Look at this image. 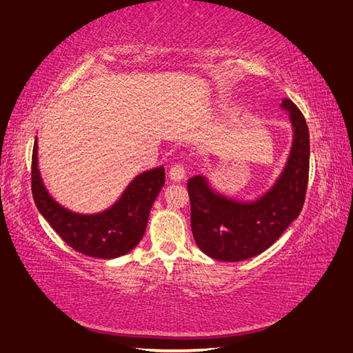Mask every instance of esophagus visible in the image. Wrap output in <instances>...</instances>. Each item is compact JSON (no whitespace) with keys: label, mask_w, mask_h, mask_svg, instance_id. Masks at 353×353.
I'll use <instances>...</instances> for the list:
<instances>
[{"label":"esophagus","mask_w":353,"mask_h":353,"mask_svg":"<svg viewBox=\"0 0 353 353\" xmlns=\"http://www.w3.org/2000/svg\"><path fill=\"white\" fill-rule=\"evenodd\" d=\"M169 176H170L172 181H175V183L183 181V179L185 178V169H184L183 164H174V166L170 168Z\"/></svg>","instance_id":"34e87169"}]
</instances>
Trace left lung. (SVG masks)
Wrapping results in <instances>:
<instances>
[{
	"label": "left lung",
	"mask_w": 353,
	"mask_h": 353,
	"mask_svg": "<svg viewBox=\"0 0 353 353\" xmlns=\"http://www.w3.org/2000/svg\"><path fill=\"white\" fill-rule=\"evenodd\" d=\"M294 139L286 166L276 184L256 201L243 203L214 192L205 176L187 181L190 225L196 245L216 261L239 262L263 253L301 212L309 178V131L305 116L290 99Z\"/></svg>",
	"instance_id": "obj_1"
}]
</instances>
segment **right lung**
I'll list each match as a JSON object with an SVG mask.
<instances>
[{
  "instance_id": "1",
  "label": "right lung",
  "mask_w": 353,
  "mask_h": 353,
  "mask_svg": "<svg viewBox=\"0 0 353 353\" xmlns=\"http://www.w3.org/2000/svg\"><path fill=\"white\" fill-rule=\"evenodd\" d=\"M164 179L163 166L146 170L132 179L108 210L96 214L73 213L50 196L38 169V141L33 146L32 193L36 207L71 248L90 257H120L139 245Z\"/></svg>"
}]
</instances>
